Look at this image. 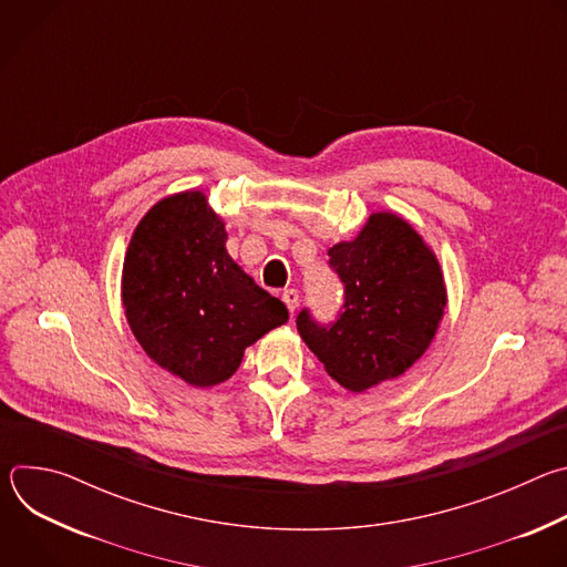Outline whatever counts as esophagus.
Returning <instances> with one entry per match:
<instances>
[{
	"label": "esophagus",
	"mask_w": 567,
	"mask_h": 567,
	"mask_svg": "<svg viewBox=\"0 0 567 567\" xmlns=\"http://www.w3.org/2000/svg\"><path fill=\"white\" fill-rule=\"evenodd\" d=\"M298 291L296 289H285L282 291V300H285V305H287V309L293 313L296 311V307H298Z\"/></svg>",
	"instance_id": "34e87169"
}]
</instances>
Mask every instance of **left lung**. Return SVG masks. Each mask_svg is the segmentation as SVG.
Returning <instances> with one entry per match:
<instances>
[{
  "instance_id": "left-lung-1",
  "label": "left lung",
  "mask_w": 567,
  "mask_h": 567,
  "mask_svg": "<svg viewBox=\"0 0 567 567\" xmlns=\"http://www.w3.org/2000/svg\"><path fill=\"white\" fill-rule=\"evenodd\" d=\"M343 285L334 320L307 307L296 328L328 374L361 392L406 372L431 346L446 307L440 265L409 221L374 213L357 239L330 251Z\"/></svg>"
}]
</instances>
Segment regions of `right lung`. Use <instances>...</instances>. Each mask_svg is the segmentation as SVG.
<instances>
[{
	"label": "right lung",
	"mask_w": 567,
	"mask_h": 567,
	"mask_svg": "<svg viewBox=\"0 0 567 567\" xmlns=\"http://www.w3.org/2000/svg\"><path fill=\"white\" fill-rule=\"evenodd\" d=\"M123 307L147 357L199 388L226 381L245 348L289 320L287 305L233 262L224 221L197 190L161 199L136 226Z\"/></svg>",
	"instance_id": "right-lung-1"
}]
</instances>
